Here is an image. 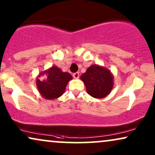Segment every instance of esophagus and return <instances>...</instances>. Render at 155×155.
<instances>
[{
	"label": "esophagus",
	"mask_w": 155,
	"mask_h": 155,
	"mask_svg": "<svg viewBox=\"0 0 155 155\" xmlns=\"http://www.w3.org/2000/svg\"><path fill=\"white\" fill-rule=\"evenodd\" d=\"M73 76H74V79H79V72H76V73H74L73 74Z\"/></svg>",
	"instance_id": "34e87169"
}]
</instances>
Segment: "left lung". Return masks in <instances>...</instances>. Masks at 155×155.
Wrapping results in <instances>:
<instances>
[{
    "instance_id": "left-lung-1",
    "label": "left lung",
    "mask_w": 155,
    "mask_h": 155,
    "mask_svg": "<svg viewBox=\"0 0 155 155\" xmlns=\"http://www.w3.org/2000/svg\"><path fill=\"white\" fill-rule=\"evenodd\" d=\"M88 94L101 99L107 97L113 88V76L109 70L97 65H92L81 76Z\"/></svg>"
}]
</instances>
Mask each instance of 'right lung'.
<instances>
[{"mask_svg": "<svg viewBox=\"0 0 155 155\" xmlns=\"http://www.w3.org/2000/svg\"><path fill=\"white\" fill-rule=\"evenodd\" d=\"M36 80L38 91L46 99H54L64 94L66 87L72 76L54 66L48 71L40 73Z\"/></svg>", "mask_w": 155, "mask_h": 155, "instance_id": "1", "label": "right lung"}]
</instances>
